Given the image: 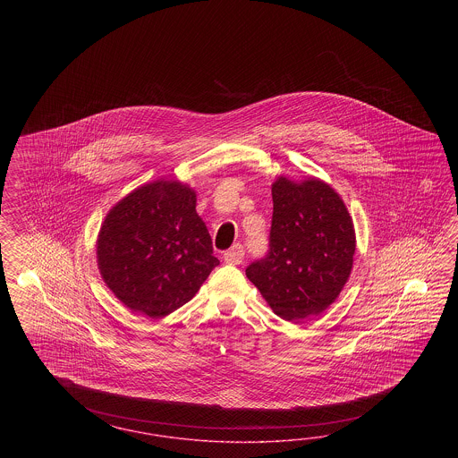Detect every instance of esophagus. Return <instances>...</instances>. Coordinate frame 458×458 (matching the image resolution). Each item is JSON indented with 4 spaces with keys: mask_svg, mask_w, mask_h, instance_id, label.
Segmentation results:
<instances>
[{
    "mask_svg": "<svg viewBox=\"0 0 458 458\" xmlns=\"http://www.w3.org/2000/svg\"><path fill=\"white\" fill-rule=\"evenodd\" d=\"M243 257H245V250H243V247H242L240 243H235L232 249L226 250V251H225V255H223L225 262L228 265L242 264Z\"/></svg>",
    "mask_w": 458,
    "mask_h": 458,
    "instance_id": "obj_1",
    "label": "esophagus"
}]
</instances>
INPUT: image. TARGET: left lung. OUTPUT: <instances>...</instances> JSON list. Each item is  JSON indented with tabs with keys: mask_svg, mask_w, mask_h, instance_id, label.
I'll return each mask as SVG.
<instances>
[{
	"mask_svg": "<svg viewBox=\"0 0 458 458\" xmlns=\"http://www.w3.org/2000/svg\"><path fill=\"white\" fill-rule=\"evenodd\" d=\"M272 199L270 249L245 272L278 318L297 322L339 297L352 268L354 225L341 196L316 178L280 176Z\"/></svg>",
	"mask_w": 458,
	"mask_h": 458,
	"instance_id": "8db88e82",
	"label": "left lung"
}]
</instances>
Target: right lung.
I'll return each instance as SVG.
<instances>
[{"instance_id": "add662e5", "label": "right lung", "mask_w": 458, "mask_h": 458, "mask_svg": "<svg viewBox=\"0 0 458 458\" xmlns=\"http://www.w3.org/2000/svg\"><path fill=\"white\" fill-rule=\"evenodd\" d=\"M100 276L123 304L161 319L191 301L211 270L207 225L196 193L180 181H154L107 213L98 238Z\"/></svg>"}]
</instances>
